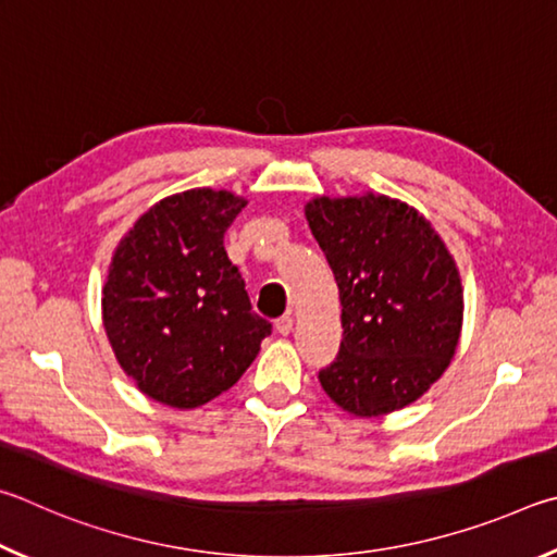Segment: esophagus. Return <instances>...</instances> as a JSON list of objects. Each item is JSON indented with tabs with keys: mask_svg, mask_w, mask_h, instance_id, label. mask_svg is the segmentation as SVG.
I'll use <instances>...</instances> for the list:
<instances>
[{
	"mask_svg": "<svg viewBox=\"0 0 557 557\" xmlns=\"http://www.w3.org/2000/svg\"><path fill=\"white\" fill-rule=\"evenodd\" d=\"M273 325H276V333L288 335L290 330H294V318H290V315H281Z\"/></svg>",
	"mask_w": 557,
	"mask_h": 557,
	"instance_id": "obj_1",
	"label": "esophagus"
}]
</instances>
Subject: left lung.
<instances>
[{
	"instance_id": "1",
	"label": "left lung",
	"mask_w": 557,
	"mask_h": 557,
	"mask_svg": "<svg viewBox=\"0 0 557 557\" xmlns=\"http://www.w3.org/2000/svg\"><path fill=\"white\" fill-rule=\"evenodd\" d=\"M335 273L343 343L318 372L355 416L392 413L443 376L462 330L460 273L431 222L386 195L308 202Z\"/></svg>"
}]
</instances>
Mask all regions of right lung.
Instances as JSON below:
<instances>
[{
    "instance_id": "right-lung-1",
    "label": "right lung",
    "mask_w": 557,
    "mask_h": 557,
    "mask_svg": "<svg viewBox=\"0 0 557 557\" xmlns=\"http://www.w3.org/2000/svg\"><path fill=\"white\" fill-rule=\"evenodd\" d=\"M244 205L227 190L171 195L114 251L104 330L116 362L153 401L208 404L237 384L271 335L224 251V232Z\"/></svg>"
}]
</instances>
